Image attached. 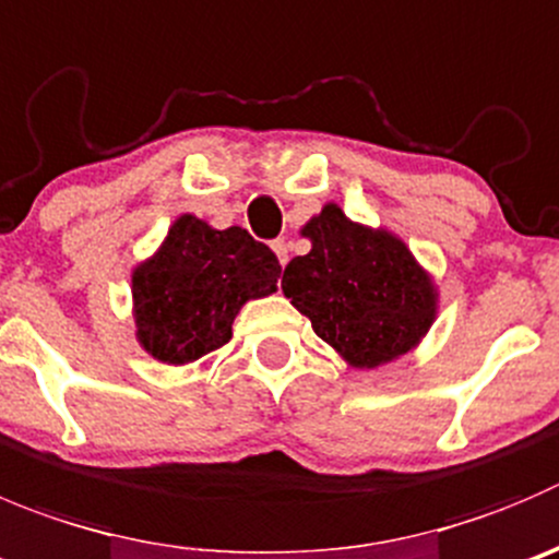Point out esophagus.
<instances>
[{
  "label": "esophagus",
  "mask_w": 559,
  "mask_h": 559,
  "mask_svg": "<svg viewBox=\"0 0 559 559\" xmlns=\"http://www.w3.org/2000/svg\"><path fill=\"white\" fill-rule=\"evenodd\" d=\"M271 249H274V254H276V260H280V265L288 263V243H285V241H274V243H271Z\"/></svg>",
  "instance_id": "1"
}]
</instances>
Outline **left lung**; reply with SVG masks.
Masks as SVG:
<instances>
[{
    "instance_id": "obj_1",
    "label": "left lung",
    "mask_w": 559,
    "mask_h": 559,
    "mask_svg": "<svg viewBox=\"0 0 559 559\" xmlns=\"http://www.w3.org/2000/svg\"><path fill=\"white\" fill-rule=\"evenodd\" d=\"M299 233L312 247L285 265L283 294L348 368H381L423 343L439 288L401 236L348 219L337 203Z\"/></svg>"
}]
</instances>
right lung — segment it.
Instances as JSON below:
<instances>
[{
	"label": "right lung",
	"mask_w": 559,
	"mask_h": 559,
	"mask_svg": "<svg viewBox=\"0 0 559 559\" xmlns=\"http://www.w3.org/2000/svg\"><path fill=\"white\" fill-rule=\"evenodd\" d=\"M280 260L243 227L216 230L194 214L169 225L131 269L134 337L164 365H189L225 345L241 307L276 290Z\"/></svg>",
	"instance_id": "add662e5"
}]
</instances>
